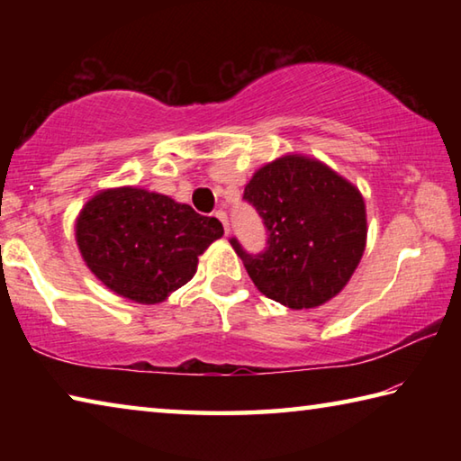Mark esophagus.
Segmentation results:
<instances>
[{
  "label": "esophagus",
  "mask_w": 461,
  "mask_h": 461,
  "mask_svg": "<svg viewBox=\"0 0 461 461\" xmlns=\"http://www.w3.org/2000/svg\"><path fill=\"white\" fill-rule=\"evenodd\" d=\"M213 217H215V220H220V221H221L225 236H228V233H230V221H228V215H225V212H221V209H220V212H215V213H213Z\"/></svg>",
  "instance_id": "obj_1"
}]
</instances>
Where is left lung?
Masks as SVG:
<instances>
[{"mask_svg": "<svg viewBox=\"0 0 461 461\" xmlns=\"http://www.w3.org/2000/svg\"><path fill=\"white\" fill-rule=\"evenodd\" d=\"M244 201L260 215L267 248L249 254L230 244L262 294L288 309L323 305L356 270L366 246L364 199L331 168L303 156L262 167Z\"/></svg>", "mask_w": 461, "mask_h": 461, "instance_id": "obj_1", "label": "left lung"}]
</instances>
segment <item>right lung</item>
<instances>
[{"instance_id":"right-lung-1","label":"right lung","mask_w":461,"mask_h":461,"mask_svg":"<svg viewBox=\"0 0 461 461\" xmlns=\"http://www.w3.org/2000/svg\"><path fill=\"white\" fill-rule=\"evenodd\" d=\"M221 236L215 217L131 186L99 193L77 220V244L93 275L144 305L189 283L199 256Z\"/></svg>"}]
</instances>
